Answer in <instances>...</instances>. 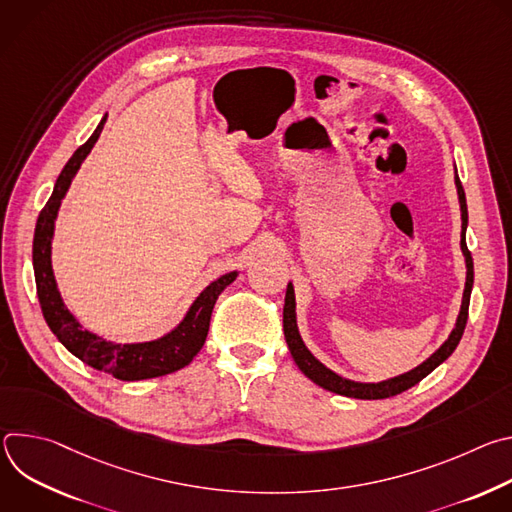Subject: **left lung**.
I'll return each mask as SVG.
<instances>
[{"label":"left lung","instance_id":"1","mask_svg":"<svg viewBox=\"0 0 512 512\" xmlns=\"http://www.w3.org/2000/svg\"><path fill=\"white\" fill-rule=\"evenodd\" d=\"M456 188H458V198H460V208H462V251L466 257V287H464V300H462V310L460 316L456 320V328L452 330L450 338L437 348L425 362H421L419 367H415L413 371L399 375L395 379L383 381V383H354L348 379H342L340 375L332 373L330 369H326L324 364L314 358V354L306 348V344L302 342V336L298 332V324H296V296H294V285L287 283V291H285V306H283V334H285V342L289 346L291 356H294L296 364L300 367V371L314 381L316 385H320L326 391L344 395V397H354V399H387L393 395H399L407 389H411L413 385H417L421 379H425L435 367L440 364L456 350L466 322H468V306H470V294H472V283H474V261L472 255L466 247V227H468V208H466V194L462 188V182L456 174Z\"/></svg>","mask_w":512,"mask_h":512}]
</instances>
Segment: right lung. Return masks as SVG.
Returning <instances> with one entry per match:
<instances>
[{
  "instance_id": "add662e5",
  "label": "right lung",
  "mask_w": 512,
  "mask_h": 512,
  "mask_svg": "<svg viewBox=\"0 0 512 512\" xmlns=\"http://www.w3.org/2000/svg\"><path fill=\"white\" fill-rule=\"evenodd\" d=\"M103 123L105 119L99 123L95 133L66 162V166L62 168L54 184L52 196L48 198L46 206L40 210L36 231H34V247H32L36 291H38L40 308L48 328L66 346L68 352L81 358L85 364H89V367L103 371L121 381L154 379V377L170 375L174 371L184 369L186 364H190L192 358L200 352L208 334L214 302L223 294V289L237 279V271H231L212 281L190 306L186 318L178 324V328H174L170 334L158 340L139 342V344H113L81 328L75 316L66 310L58 294V287L52 273V261H50V245H52L54 221H56L60 200L64 198L83 160L93 150L95 141L101 135Z\"/></svg>"
}]
</instances>
